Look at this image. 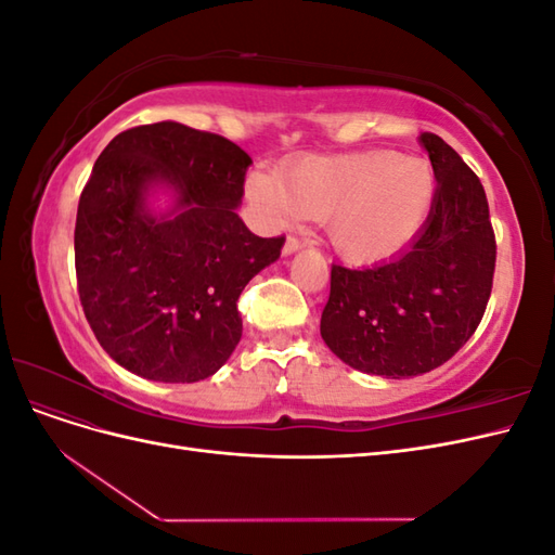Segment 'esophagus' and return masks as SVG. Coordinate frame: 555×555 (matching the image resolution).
Listing matches in <instances>:
<instances>
[{
  "label": "esophagus",
  "mask_w": 555,
  "mask_h": 555,
  "mask_svg": "<svg viewBox=\"0 0 555 555\" xmlns=\"http://www.w3.org/2000/svg\"><path fill=\"white\" fill-rule=\"evenodd\" d=\"M300 247H304V245H300V241H298V238H294V236H289L287 241H284L282 255H284V257H289V255H294V251H298Z\"/></svg>",
  "instance_id": "esophagus-1"
}]
</instances>
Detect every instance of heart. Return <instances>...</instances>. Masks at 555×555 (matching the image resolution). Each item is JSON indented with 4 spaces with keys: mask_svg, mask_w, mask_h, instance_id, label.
Segmentation results:
<instances>
[{
    "mask_svg": "<svg viewBox=\"0 0 555 555\" xmlns=\"http://www.w3.org/2000/svg\"><path fill=\"white\" fill-rule=\"evenodd\" d=\"M247 198L268 224L324 217L326 236L351 263L396 257L422 233L438 192L433 166L393 150L308 155L278 173L247 178Z\"/></svg>",
    "mask_w": 555,
    "mask_h": 555,
    "instance_id": "b5f03b06",
    "label": "heart"
}]
</instances>
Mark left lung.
<instances>
[{"label":"left lung","instance_id":"obj_1","mask_svg":"<svg viewBox=\"0 0 555 555\" xmlns=\"http://www.w3.org/2000/svg\"><path fill=\"white\" fill-rule=\"evenodd\" d=\"M438 192L422 233L400 257L363 271L331 268L322 338L335 357L391 379L430 373L473 338L495 271L489 201L475 171L424 131Z\"/></svg>","mask_w":555,"mask_h":555}]
</instances>
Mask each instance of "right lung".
Listing matches in <instances>:
<instances>
[{
    "mask_svg": "<svg viewBox=\"0 0 555 555\" xmlns=\"http://www.w3.org/2000/svg\"><path fill=\"white\" fill-rule=\"evenodd\" d=\"M249 155L180 122L127 129L104 147L78 201L74 249L82 312L129 373L190 384L215 375L243 335L238 296L284 236L238 217ZM177 194L155 216L150 189Z\"/></svg>",
    "mask_w": 555,
    "mask_h": 555,
    "instance_id": "add662e5",
    "label": "right lung"
}]
</instances>
